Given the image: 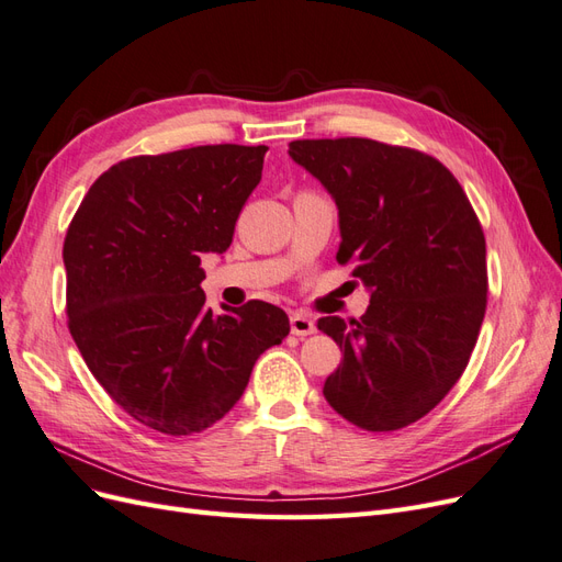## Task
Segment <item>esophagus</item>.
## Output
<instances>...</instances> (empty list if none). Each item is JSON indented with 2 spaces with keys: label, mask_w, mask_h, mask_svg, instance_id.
Returning a JSON list of instances; mask_svg holds the SVG:
<instances>
[{
  "label": "esophagus",
  "mask_w": 562,
  "mask_h": 562,
  "mask_svg": "<svg viewBox=\"0 0 562 562\" xmlns=\"http://www.w3.org/2000/svg\"><path fill=\"white\" fill-rule=\"evenodd\" d=\"M291 330H293V335H297V337H307V335H314V333H316V323H314L312 316L302 314V312H295V314L291 316Z\"/></svg>",
  "instance_id": "1"
}]
</instances>
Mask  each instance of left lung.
<instances>
[{"instance_id": "8db88e82", "label": "left lung", "mask_w": 562, "mask_h": 562, "mask_svg": "<svg viewBox=\"0 0 562 562\" xmlns=\"http://www.w3.org/2000/svg\"><path fill=\"white\" fill-rule=\"evenodd\" d=\"M339 209V265L370 288L368 312L323 316L342 349L323 384L333 411L366 431L422 419L462 378L487 307L485 234L438 159L370 138L293 140L288 149Z\"/></svg>"}]
</instances>
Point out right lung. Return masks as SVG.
<instances>
[{
  "mask_svg": "<svg viewBox=\"0 0 562 562\" xmlns=\"http://www.w3.org/2000/svg\"><path fill=\"white\" fill-rule=\"evenodd\" d=\"M265 145L140 155L100 176L65 234L67 328L93 378L145 427L192 436L241 398L291 333L262 300L213 314L201 252H225L262 178Z\"/></svg>",
  "mask_w": 562,
  "mask_h": 562,
  "instance_id": "obj_1",
  "label": "right lung"
}]
</instances>
